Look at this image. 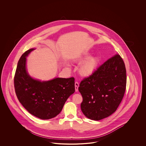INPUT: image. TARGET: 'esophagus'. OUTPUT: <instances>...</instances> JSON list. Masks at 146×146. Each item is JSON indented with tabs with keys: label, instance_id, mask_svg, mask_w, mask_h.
<instances>
[{
	"label": "esophagus",
	"instance_id": "1",
	"mask_svg": "<svg viewBox=\"0 0 146 146\" xmlns=\"http://www.w3.org/2000/svg\"><path fill=\"white\" fill-rule=\"evenodd\" d=\"M79 84L78 82H75V92H78V88H79Z\"/></svg>",
	"mask_w": 146,
	"mask_h": 146
}]
</instances>
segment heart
<instances>
[{"label":"heart","mask_w":146,"mask_h":146,"mask_svg":"<svg viewBox=\"0 0 146 146\" xmlns=\"http://www.w3.org/2000/svg\"><path fill=\"white\" fill-rule=\"evenodd\" d=\"M89 53H86L84 56L77 58L75 59V62L79 63L85 58H87L80 64L78 68L80 75L84 77H89L93 75L97 70L100 63L98 58L95 56L89 57ZM66 65L68 67L71 66L69 64H67Z\"/></svg>","instance_id":"1"}]
</instances>
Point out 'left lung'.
<instances>
[{
	"label": "left lung",
	"mask_w": 146,
	"mask_h": 146,
	"mask_svg": "<svg viewBox=\"0 0 146 146\" xmlns=\"http://www.w3.org/2000/svg\"><path fill=\"white\" fill-rule=\"evenodd\" d=\"M126 71L124 61L117 54L83 80L79 87L83 101L81 109L90 119L100 120L112 115L124 97Z\"/></svg>",
	"instance_id": "1"
}]
</instances>
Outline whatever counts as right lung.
I'll return each mask as SVG.
<instances>
[{"label":"right lung","instance_id":"right-lung-1","mask_svg":"<svg viewBox=\"0 0 146 146\" xmlns=\"http://www.w3.org/2000/svg\"><path fill=\"white\" fill-rule=\"evenodd\" d=\"M35 49L23 53L18 62L14 83L19 102L31 114L41 119H49L62 110L67 98L75 92L74 78H56L41 81L28 74L26 57Z\"/></svg>","mask_w":146,"mask_h":146}]
</instances>
